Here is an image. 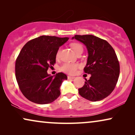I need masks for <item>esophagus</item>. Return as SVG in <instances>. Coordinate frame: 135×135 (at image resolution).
I'll list each match as a JSON object with an SVG mask.
<instances>
[{
	"label": "esophagus",
	"mask_w": 135,
	"mask_h": 135,
	"mask_svg": "<svg viewBox=\"0 0 135 135\" xmlns=\"http://www.w3.org/2000/svg\"><path fill=\"white\" fill-rule=\"evenodd\" d=\"M68 79H75V77H71V76H68Z\"/></svg>",
	"instance_id": "1"
}]
</instances>
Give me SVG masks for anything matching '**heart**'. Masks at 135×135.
I'll return each instance as SVG.
<instances>
[{
  "mask_svg": "<svg viewBox=\"0 0 135 135\" xmlns=\"http://www.w3.org/2000/svg\"><path fill=\"white\" fill-rule=\"evenodd\" d=\"M72 49L74 52L77 54L79 52L83 51L84 50V48L83 46L80 44L77 43V42H74L71 44ZM60 49H58L57 51L56 54V58H58L60 55ZM79 68V64L77 63H70V62H66L62 65L61 67V71L64 72L68 74H74L76 73L77 68Z\"/></svg>",
  "mask_w": 135,
  "mask_h": 135,
  "instance_id": "b5f03b06",
  "label": "heart"
}]
</instances>
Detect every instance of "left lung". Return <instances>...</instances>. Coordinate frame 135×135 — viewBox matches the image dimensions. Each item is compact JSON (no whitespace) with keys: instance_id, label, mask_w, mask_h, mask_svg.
I'll use <instances>...</instances> for the list:
<instances>
[{"instance_id":"obj_1","label":"left lung","mask_w":135,"mask_h":135,"mask_svg":"<svg viewBox=\"0 0 135 135\" xmlns=\"http://www.w3.org/2000/svg\"><path fill=\"white\" fill-rule=\"evenodd\" d=\"M72 38L84 44L88 53L84 71L91 77L85 79L79 93L89 101L102 100L112 93L119 79L120 65L115 51L106 40L93 35H75Z\"/></svg>"}]
</instances>
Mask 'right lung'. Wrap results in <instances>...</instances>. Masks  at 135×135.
I'll use <instances>...</instances> for the list:
<instances>
[{"mask_svg":"<svg viewBox=\"0 0 135 135\" xmlns=\"http://www.w3.org/2000/svg\"><path fill=\"white\" fill-rule=\"evenodd\" d=\"M68 37L42 36L27 42L21 49L15 63V75L20 89L29 101L49 104L60 95V86L67 75L55 76L47 73L56 62V54Z\"/></svg>","mask_w":135,"mask_h":135,"instance_id":"right-lung-1","label":"right lung"}]
</instances>
